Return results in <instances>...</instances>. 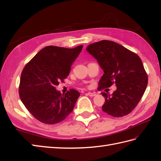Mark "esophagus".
<instances>
[{
    "label": "esophagus",
    "instance_id": "1",
    "mask_svg": "<svg viewBox=\"0 0 161 161\" xmlns=\"http://www.w3.org/2000/svg\"><path fill=\"white\" fill-rule=\"evenodd\" d=\"M88 96H90V97H93V96H95V93H86Z\"/></svg>",
    "mask_w": 161,
    "mask_h": 161
}]
</instances>
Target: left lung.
<instances>
[{
  "instance_id": "obj_1",
  "label": "left lung",
  "mask_w": 161,
  "mask_h": 161,
  "mask_svg": "<svg viewBox=\"0 0 161 161\" xmlns=\"http://www.w3.org/2000/svg\"><path fill=\"white\" fill-rule=\"evenodd\" d=\"M104 71L99 89L117 87L112 95L101 93L105 97L102 111L114 117L130 114L144 94L148 77L137 54L124 46L108 40L91 43L86 47Z\"/></svg>"
}]
</instances>
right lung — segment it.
<instances>
[{"label": "right lung", "mask_w": 161, "mask_h": 161, "mask_svg": "<svg viewBox=\"0 0 161 161\" xmlns=\"http://www.w3.org/2000/svg\"><path fill=\"white\" fill-rule=\"evenodd\" d=\"M82 47V45L75 48L46 46L23 68L19 96L26 108L39 121L56 124L73 111L80 93L70 89L61 95L56 86L68 76Z\"/></svg>", "instance_id": "right-lung-1"}]
</instances>
